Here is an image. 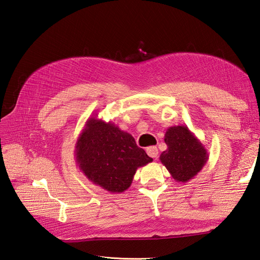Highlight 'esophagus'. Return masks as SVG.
<instances>
[{
	"instance_id": "esophagus-1",
	"label": "esophagus",
	"mask_w": 260,
	"mask_h": 260,
	"mask_svg": "<svg viewBox=\"0 0 260 260\" xmlns=\"http://www.w3.org/2000/svg\"><path fill=\"white\" fill-rule=\"evenodd\" d=\"M146 153L152 158H157V156H158V148L156 146H149L146 148Z\"/></svg>"
}]
</instances>
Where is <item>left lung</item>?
Wrapping results in <instances>:
<instances>
[{"instance_id":"1","label":"left lung","mask_w":260,"mask_h":260,"mask_svg":"<svg viewBox=\"0 0 260 260\" xmlns=\"http://www.w3.org/2000/svg\"><path fill=\"white\" fill-rule=\"evenodd\" d=\"M168 148L159 159L177 182H187L205 166L207 149L186 125H174L165 133Z\"/></svg>"}]
</instances>
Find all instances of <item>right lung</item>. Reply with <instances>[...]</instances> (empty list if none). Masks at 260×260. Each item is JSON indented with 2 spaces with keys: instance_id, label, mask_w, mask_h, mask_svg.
<instances>
[{
  "instance_id": "obj_1",
  "label": "right lung",
  "mask_w": 260,
  "mask_h": 260,
  "mask_svg": "<svg viewBox=\"0 0 260 260\" xmlns=\"http://www.w3.org/2000/svg\"><path fill=\"white\" fill-rule=\"evenodd\" d=\"M96 116L86 120L78 137L76 162L93 184L111 193H122L130 187L138 168L153 158L137 145L130 133Z\"/></svg>"
}]
</instances>
